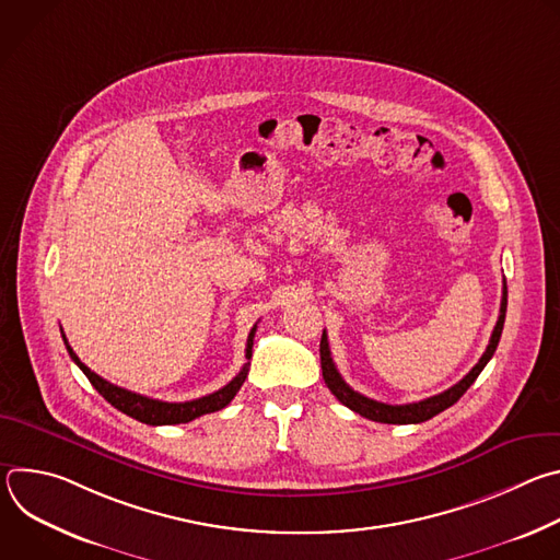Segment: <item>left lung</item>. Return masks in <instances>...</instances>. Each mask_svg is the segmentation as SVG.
I'll return each mask as SVG.
<instances>
[{
    "instance_id": "left-lung-1",
    "label": "left lung",
    "mask_w": 560,
    "mask_h": 560,
    "mask_svg": "<svg viewBox=\"0 0 560 560\" xmlns=\"http://www.w3.org/2000/svg\"><path fill=\"white\" fill-rule=\"evenodd\" d=\"M505 310H508V283L503 279V299H501V314H499V322L494 326V332H492V339L483 352V357L478 359V363L456 383L452 385L450 389L436 394V396H430V398H423V401H417V404H406V406H389V404H381V401H374V398H368L359 392H354L339 374L335 361H332V354H330V346H328V335L324 330V337H322V346H318V354H322V372H324V381L326 385L330 387V392L339 398V401L350 408L352 412L370 419V421H376V423H394V425H408V423H423L432 417H436L439 412L447 410L450 406H454L458 398L467 392V387L476 381V376L483 372V368L488 365V361L494 357L497 352V346L501 341V332H503V324H505Z\"/></svg>"
}]
</instances>
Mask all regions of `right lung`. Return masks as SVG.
I'll use <instances>...</instances> for the list:
<instances>
[{"label":"right lung","mask_w":560,"mask_h":560,"mask_svg":"<svg viewBox=\"0 0 560 560\" xmlns=\"http://www.w3.org/2000/svg\"><path fill=\"white\" fill-rule=\"evenodd\" d=\"M255 332H257V326L250 330L248 335V343H246V359L253 357V341H255ZM61 339L66 343V350L70 354V359L79 365V370H82L89 381L93 383V387L106 398V401L110 406H115L119 412L145 423V425H177V423H190L192 419L197 417H203V415H210V412H217L221 408H225L234 394L238 392V387L244 385L246 376H248V365H244V370L238 372L228 385H223L221 389L208 394V396H201V398H195V401H186V404H168V401H159V398H150V396H143V394H137V392H130V389H124L119 385H113L108 383L106 378H102L100 374H95L91 368H86L82 361H79V357L72 352V348L68 346L66 341V335L61 332Z\"/></svg>","instance_id":"right-lung-1"}]
</instances>
